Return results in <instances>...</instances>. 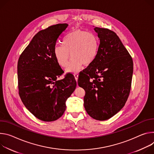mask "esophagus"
<instances>
[{
	"label": "esophagus",
	"instance_id": "esophagus-1",
	"mask_svg": "<svg viewBox=\"0 0 154 154\" xmlns=\"http://www.w3.org/2000/svg\"><path fill=\"white\" fill-rule=\"evenodd\" d=\"M74 76H75V78L76 81H78V74L76 73L74 74Z\"/></svg>",
	"mask_w": 154,
	"mask_h": 154
}]
</instances>
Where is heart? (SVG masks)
<instances>
[{
    "label": "heart",
    "mask_w": 154,
    "mask_h": 154,
    "mask_svg": "<svg viewBox=\"0 0 154 154\" xmlns=\"http://www.w3.org/2000/svg\"><path fill=\"white\" fill-rule=\"evenodd\" d=\"M63 45L58 44L54 47V53L57 63L66 71L75 73L79 71L84 64L90 65L96 59L99 42L95 34L82 30H76L68 33L64 37Z\"/></svg>",
    "instance_id": "obj_1"
}]
</instances>
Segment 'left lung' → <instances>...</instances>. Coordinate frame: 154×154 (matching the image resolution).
Wrapping results in <instances>:
<instances>
[{
  "label": "left lung",
  "mask_w": 154,
  "mask_h": 154,
  "mask_svg": "<svg viewBox=\"0 0 154 154\" xmlns=\"http://www.w3.org/2000/svg\"><path fill=\"white\" fill-rule=\"evenodd\" d=\"M100 38L98 54L78 78L86 94L84 106L98 121L110 119L124 106L128 98L133 72V60L117 34L95 27Z\"/></svg>",
  "instance_id": "obj_1"
}]
</instances>
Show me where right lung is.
Wrapping results in <instances>:
<instances>
[{
    "label": "right lung",
    "mask_w": 154,
    "mask_h": 154,
    "mask_svg": "<svg viewBox=\"0 0 154 154\" xmlns=\"http://www.w3.org/2000/svg\"><path fill=\"white\" fill-rule=\"evenodd\" d=\"M67 26L57 24L39 31L18 62L20 97L26 108L45 122L54 121L63 115L66 100L76 86L72 74L57 80L63 71L56 59L54 49Z\"/></svg>",
    "instance_id": "obj_1"
}]
</instances>
